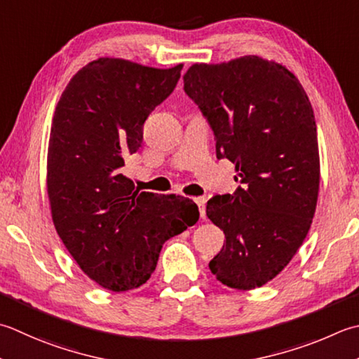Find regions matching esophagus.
<instances>
[{"label": "esophagus", "mask_w": 359, "mask_h": 359, "mask_svg": "<svg viewBox=\"0 0 359 359\" xmlns=\"http://www.w3.org/2000/svg\"><path fill=\"white\" fill-rule=\"evenodd\" d=\"M194 202H196V205L199 207L201 217H202V219H205V203H207V199L202 196V198H196Z\"/></svg>", "instance_id": "34e87169"}]
</instances>
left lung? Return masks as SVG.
Instances as JSON below:
<instances>
[{"mask_svg":"<svg viewBox=\"0 0 359 359\" xmlns=\"http://www.w3.org/2000/svg\"><path fill=\"white\" fill-rule=\"evenodd\" d=\"M184 90L213 130L216 157L235 163L238 188L207 202L226 241L210 271L233 290H255L283 271L310 230L319 193L311 102L297 77L245 55L196 63Z\"/></svg>","mask_w":359,"mask_h":359,"instance_id":"1","label":"left lung"}]
</instances>
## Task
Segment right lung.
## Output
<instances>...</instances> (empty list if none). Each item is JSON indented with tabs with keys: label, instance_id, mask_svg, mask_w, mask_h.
Returning a JSON list of instances; mask_svg holds the SVG:
<instances>
[{
	"label": "right lung",
	"instance_id": "1",
	"mask_svg": "<svg viewBox=\"0 0 359 359\" xmlns=\"http://www.w3.org/2000/svg\"><path fill=\"white\" fill-rule=\"evenodd\" d=\"M182 67L95 60L73 76L55 107L48 149L54 227L105 290L146 283L163 243L199 219L191 199L140 193L123 175L126 158L142 147L144 121L172 93Z\"/></svg>",
	"mask_w": 359,
	"mask_h": 359
}]
</instances>
